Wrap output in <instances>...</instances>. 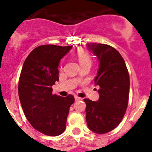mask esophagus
<instances>
[{
	"label": "esophagus",
	"mask_w": 152,
	"mask_h": 152,
	"mask_svg": "<svg viewBox=\"0 0 152 152\" xmlns=\"http://www.w3.org/2000/svg\"><path fill=\"white\" fill-rule=\"evenodd\" d=\"M75 99H76V100H80V99H82V98H80V97H79V96H75Z\"/></svg>",
	"instance_id": "obj_1"
}]
</instances>
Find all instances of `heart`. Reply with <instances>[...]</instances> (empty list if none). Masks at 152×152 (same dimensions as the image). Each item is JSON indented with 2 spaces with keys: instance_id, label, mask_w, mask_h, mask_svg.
<instances>
[{
  "instance_id": "heart-1",
  "label": "heart",
  "mask_w": 152,
  "mask_h": 152,
  "mask_svg": "<svg viewBox=\"0 0 152 152\" xmlns=\"http://www.w3.org/2000/svg\"><path fill=\"white\" fill-rule=\"evenodd\" d=\"M76 57L78 59L79 63L80 65H85V64H91V57L90 53L84 48H80L76 53Z\"/></svg>"
}]
</instances>
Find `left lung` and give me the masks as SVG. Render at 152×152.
I'll return each instance as SVG.
<instances>
[{"instance_id": "8db88e82", "label": "left lung", "mask_w": 152, "mask_h": 152, "mask_svg": "<svg viewBox=\"0 0 152 152\" xmlns=\"http://www.w3.org/2000/svg\"><path fill=\"white\" fill-rule=\"evenodd\" d=\"M88 47L99 62L95 84L99 87L98 101L84 99L88 127L97 134L109 132L120 124L128 104L130 78L124 60L115 48L104 44Z\"/></svg>"}]
</instances>
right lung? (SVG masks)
I'll list each match as a JSON object with an SVG mask.
<instances>
[{
    "label": "right lung",
    "mask_w": 152,
    "mask_h": 152,
    "mask_svg": "<svg viewBox=\"0 0 152 152\" xmlns=\"http://www.w3.org/2000/svg\"><path fill=\"white\" fill-rule=\"evenodd\" d=\"M72 46H38L25 59L18 84V94L25 116L36 130L49 136L62 134L66 127L73 96L53 94L59 80L58 66Z\"/></svg>",
    "instance_id": "obj_1"
}]
</instances>
